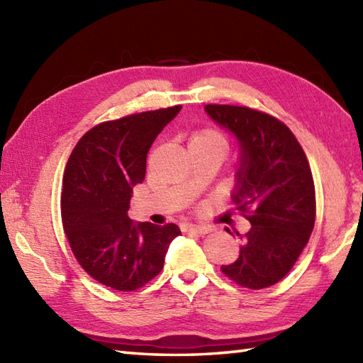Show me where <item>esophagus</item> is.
<instances>
[{
	"label": "esophagus",
	"mask_w": 363,
	"mask_h": 363,
	"mask_svg": "<svg viewBox=\"0 0 363 363\" xmlns=\"http://www.w3.org/2000/svg\"><path fill=\"white\" fill-rule=\"evenodd\" d=\"M182 230L187 234H196V235H204L207 233H211L209 226H195V225H184Z\"/></svg>",
	"instance_id": "esophagus-1"
}]
</instances>
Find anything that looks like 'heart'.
Instances as JSON below:
<instances>
[{"label": "heart", "instance_id": "1", "mask_svg": "<svg viewBox=\"0 0 363 363\" xmlns=\"http://www.w3.org/2000/svg\"><path fill=\"white\" fill-rule=\"evenodd\" d=\"M228 138L226 135L218 129L212 128H203L195 130L190 135V146H199V148H211L217 150L225 154L228 150Z\"/></svg>", "mask_w": 363, "mask_h": 363}]
</instances>
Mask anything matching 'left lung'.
Segmentation results:
<instances>
[{
	"label": "left lung",
	"mask_w": 363,
	"mask_h": 363,
	"mask_svg": "<svg viewBox=\"0 0 363 363\" xmlns=\"http://www.w3.org/2000/svg\"><path fill=\"white\" fill-rule=\"evenodd\" d=\"M206 112L240 142L233 199L251 223L240 256L221 272L243 289H267L296 264L313 230L317 203L309 160L295 134L273 115L230 104H207Z\"/></svg>",
	"instance_id": "8db88e82"
}]
</instances>
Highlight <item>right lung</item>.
<instances>
[{
    "label": "right lung",
    "instance_id": "add662e5",
    "mask_svg": "<svg viewBox=\"0 0 363 363\" xmlns=\"http://www.w3.org/2000/svg\"><path fill=\"white\" fill-rule=\"evenodd\" d=\"M182 106L103 121L81 137L67 162L60 213L76 260L90 277L118 291L142 289L164 268L173 223L134 225L128 217L146 154Z\"/></svg>",
    "mask_w": 363,
    "mask_h": 363
}]
</instances>
